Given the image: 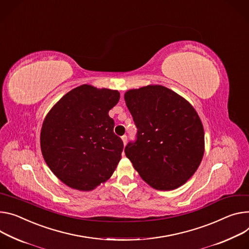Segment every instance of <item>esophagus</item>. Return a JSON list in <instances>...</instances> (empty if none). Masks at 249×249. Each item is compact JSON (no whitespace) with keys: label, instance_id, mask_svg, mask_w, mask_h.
<instances>
[{"label":"esophagus","instance_id":"obj_1","mask_svg":"<svg viewBox=\"0 0 249 249\" xmlns=\"http://www.w3.org/2000/svg\"><path fill=\"white\" fill-rule=\"evenodd\" d=\"M127 140H128V138H127L126 135H124V136H122V141H123L124 145H126V143H127Z\"/></svg>","mask_w":249,"mask_h":249}]
</instances>
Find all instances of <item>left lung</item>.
I'll return each mask as SVG.
<instances>
[{
	"instance_id": "obj_1",
	"label": "left lung",
	"mask_w": 249,
	"mask_h": 249,
	"mask_svg": "<svg viewBox=\"0 0 249 249\" xmlns=\"http://www.w3.org/2000/svg\"><path fill=\"white\" fill-rule=\"evenodd\" d=\"M124 98L137 127L136 140L124 150L135 170L156 190L184 185L205 152V133L196 111L162 85L131 89Z\"/></svg>"
}]
</instances>
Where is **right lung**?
Segmentation results:
<instances>
[{"label": "right lung", "instance_id": "1", "mask_svg": "<svg viewBox=\"0 0 249 249\" xmlns=\"http://www.w3.org/2000/svg\"><path fill=\"white\" fill-rule=\"evenodd\" d=\"M117 90L83 84L66 93L49 112L40 131L43 159L69 187L91 191L112 176L123 151L108 112Z\"/></svg>", "mask_w": 249, "mask_h": 249}]
</instances>
